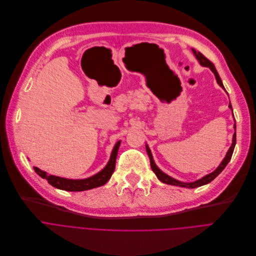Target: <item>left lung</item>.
Returning a JSON list of instances; mask_svg holds the SVG:
<instances>
[{"label":"left lung","instance_id":"8db88e82","mask_svg":"<svg viewBox=\"0 0 256 256\" xmlns=\"http://www.w3.org/2000/svg\"><path fill=\"white\" fill-rule=\"evenodd\" d=\"M192 51L194 55L196 56V58L198 59L199 64H200L202 66L210 68L212 70V72L214 74V77H216V79L218 84L220 85V86H221L222 88L225 90L224 85H223V83H222V80H221L220 76H218V72H216V70L214 64H212V62H210V60H208V58H206L203 54H201L200 52L194 50V48H192ZM229 108L231 109V110H232V107H231V104H230V103H229ZM232 114H234V112H232ZM234 129L236 128V124H234ZM236 132H234V138H232V144H231V147L229 148V150H228V152H227L225 158L223 160V162L220 164V166H218L212 173L205 175L204 177H202V178L199 179V180H196V181H194V182H190V184H186V182H181V181H179V180H176V179L172 178L171 176H168V175L164 174V173L162 171V170L155 164V162H154V160H153V156H152L151 150L149 149L148 144H146V150H147V153H148L149 158H150V164H151L152 171L155 173V175L157 176V178L160 179L162 182H164V184H166L177 186H181V188H198V186H205V184H210V182H212L218 174H220V173L223 171V170L225 168V166H227V164H228V162H230V160H231V156H232V153H234V147H236Z\"/></svg>","mask_w":256,"mask_h":256}]
</instances>
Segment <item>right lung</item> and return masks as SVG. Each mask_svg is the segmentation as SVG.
<instances>
[{"label": "right lung", "instance_id": "right-lung-1", "mask_svg": "<svg viewBox=\"0 0 256 256\" xmlns=\"http://www.w3.org/2000/svg\"><path fill=\"white\" fill-rule=\"evenodd\" d=\"M120 144V140H118L112 149L110 160H109L106 166L100 171L98 174H96L92 177L85 178V179H68V178H62L54 175H48L46 172L42 171L40 168L34 166V171L38 173L42 178L46 179L48 184L52 186L68 190V192H82V190H88L94 188H99L104 186L106 182L110 179L112 173L114 172L116 168V160L118 156V147Z\"/></svg>", "mask_w": 256, "mask_h": 256}]
</instances>
